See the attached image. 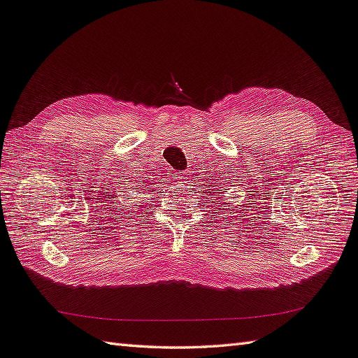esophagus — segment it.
I'll return each mask as SVG.
<instances>
[{
  "mask_svg": "<svg viewBox=\"0 0 358 358\" xmlns=\"http://www.w3.org/2000/svg\"><path fill=\"white\" fill-rule=\"evenodd\" d=\"M187 179H188L187 171H179V173H176V184H178V185H185L187 182H188Z\"/></svg>",
  "mask_w": 358,
  "mask_h": 358,
  "instance_id": "obj_1",
  "label": "esophagus"
}]
</instances>
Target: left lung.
<instances>
[{"mask_svg": "<svg viewBox=\"0 0 358 358\" xmlns=\"http://www.w3.org/2000/svg\"><path fill=\"white\" fill-rule=\"evenodd\" d=\"M223 193H224V191H223Z\"/></svg>", "mask_w": 358, "mask_h": 358, "instance_id": "obj_1", "label": "left lung"}]
</instances>
